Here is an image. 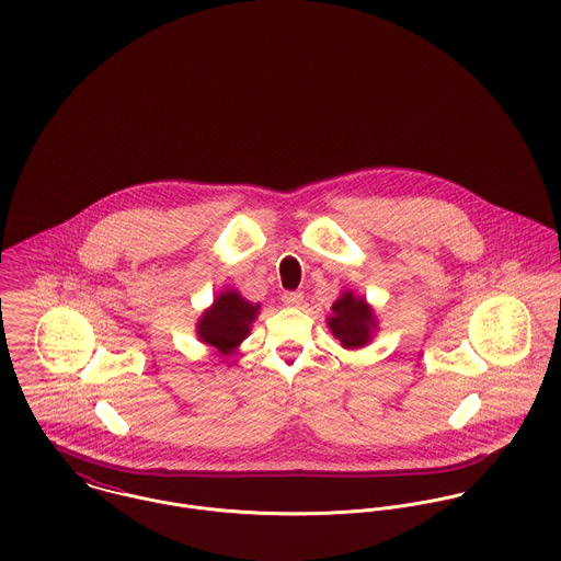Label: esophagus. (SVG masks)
<instances>
[{
	"label": "esophagus",
	"instance_id": "esophagus-1",
	"mask_svg": "<svg viewBox=\"0 0 561 561\" xmlns=\"http://www.w3.org/2000/svg\"><path fill=\"white\" fill-rule=\"evenodd\" d=\"M302 291H285L283 294V302L287 305V307H298L300 302H302Z\"/></svg>",
	"mask_w": 561,
	"mask_h": 561
}]
</instances>
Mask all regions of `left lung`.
<instances>
[{"label":"left lung","mask_w":561,"mask_h":561,"mask_svg":"<svg viewBox=\"0 0 561 561\" xmlns=\"http://www.w3.org/2000/svg\"><path fill=\"white\" fill-rule=\"evenodd\" d=\"M332 313L328 325L345 347H363L369 341L376 320L365 300L354 298L347 291L332 305Z\"/></svg>","instance_id":"obj_1"}]
</instances>
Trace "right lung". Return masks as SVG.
<instances>
[{
  "instance_id": "obj_1",
  "label": "right lung",
  "mask_w": 561,
  "mask_h": 561,
  "mask_svg": "<svg viewBox=\"0 0 561 561\" xmlns=\"http://www.w3.org/2000/svg\"><path fill=\"white\" fill-rule=\"evenodd\" d=\"M256 311L259 305L245 302L236 291H225L198 321V336L222 354H229L250 332V323L256 318Z\"/></svg>"
}]
</instances>
